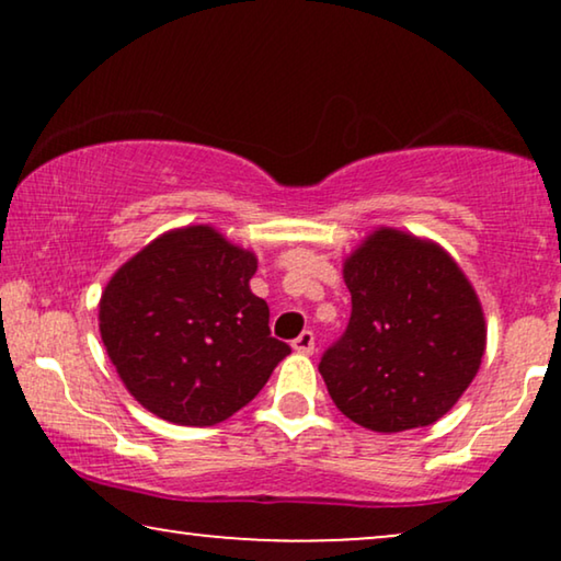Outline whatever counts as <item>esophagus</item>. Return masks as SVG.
<instances>
[{
	"label": "esophagus",
	"mask_w": 561,
	"mask_h": 561,
	"mask_svg": "<svg viewBox=\"0 0 561 561\" xmlns=\"http://www.w3.org/2000/svg\"><path fill=\"white\" fill-rule=\"evenodd\" d=\"M296 352H301V355H311L313 352V334L311 332H301L294 340V344H290Z\"/></svg>",
	"instance_id": "esophagus-1"
}]
</instances>
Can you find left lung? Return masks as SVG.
<instances>
[{"instance_id": "obj_1", "label": "left lung", "mask_w": 561, "mask_h": 561, "mask_svg": "<svg viewBox=\"0 0 561 561\" xmlns=\"http://www.w3.org/2000/svg\"><path fill=\"white\" fill-rule=\"evenodd\" d=\"M350 324L319 373L336 409L370 432L439 421L485 355V317L462 267L432 240L380 227L344 260Z\"/></svg>"}]
</instances>
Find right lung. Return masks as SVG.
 <instances>
[{"instance_id":"1","label":"right lung","mask_w":561,"mask_h":561,"mask_svg":"<svg viewBox=\"0 0 561 561\" xmlns=\"http://www.w3.org/2000/svg\"><path fill=\"white\" fill-rule=\"evenodd\" d=\"M257 257L209 225L171 229L129 257L99 301V332L140 405L214 426L248 405L290 355L250 290Z\"/></svg>"}]
</instances>
